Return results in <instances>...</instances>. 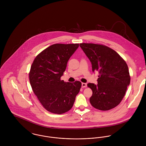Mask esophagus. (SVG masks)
Masks as SVG:
<instances>
[{
    "label": "esophagus",
    "instance_id": "obj_1",
    "mask_svg": "<svg viewBox=\"0 0 146 146\" xmlns=\"http://www.w3.org/2000/svg\"><path fill=\"white\" fill-rule=\"evenodd\" d=\"M82 88H86L87 86V84L82 83Z\"/></svg>",
    "mask_w": 146,
    "mask_h": 146
}]
</instances>
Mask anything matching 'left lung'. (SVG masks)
Masks as SVG:
<instances>
[{"mask_svg":"<svg viewBox=\"0 0 146 146\" xmlns=\"http://www.w3.org/2000/svg\"><path fill=\"white\" fill-rule=\"evenodd\" d=\"M80 46L98 71V84L88 83L93 92L90 103L94 108L107 111L116 107L125 96L130 77L127 65L111 48L100 44L81 43Z\"/></svg>","mask_w":146,"mask_h":146,"instance_id":"8db88e82","label":"left lung"}]
</instances>
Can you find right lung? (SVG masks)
<instances>
[{
    "instance_id": "add662e5",
    "label": "right lung",
    "mask_w": 146,
    "mask_h": 146,
    "mask_svg": "<svg viewBox=\"0 0 146 146\" xmlns=\"http://www.w3.org/2000/svg\"><path fill=\"white\" fill-rule=\"evenodd\" d=\"M79 44H55L42 50L35 58L29 73L34 94L49 112L62 114L73 106L82 83L61 80L67 63Z\"/></svg>"
}]
</instances>
